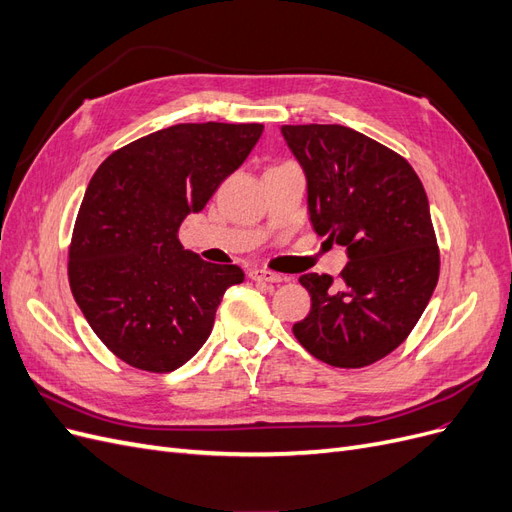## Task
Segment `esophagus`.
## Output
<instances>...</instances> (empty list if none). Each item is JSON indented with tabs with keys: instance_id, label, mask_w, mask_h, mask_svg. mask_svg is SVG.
Listing matches in <instances>:
<instances>
[{
	"instance_id": "esophagus-1",
	"label": "esophagus",
	"mask_w": 512,
	"mask_h": 512,
	"mask_svg": "<svg viewBox=\"0 0 512 512\" xmlns=\"http://www.w3.org/2000/svg\"><path fill=\"white\" fill-rule=\"evenodd\" d=\"M250 277L254 282H262V284H280L284 280L280 273H273V271H267V269H254L250 273Z\"/></svg>"
}]
</instances>
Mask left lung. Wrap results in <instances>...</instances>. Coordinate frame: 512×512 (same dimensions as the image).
<instances>
[{
	"label": "left lung",
	"instance_id": "left-lung-1",
	"mask_svg": "<svg viewBox=\"0 0 512 512\" xmlns=\"http://www.w3.org/2000/svg\"><path fill=\"white\" fill-rule=\"evenodd\" d=\"M282 136L305 173L309 222L348 256L337 282L299 277L312 309L292 333L333 367L376 363L410 335L438 284L423 183L395 151L352 128L282 126Z\"/></svg>",
	"mask_w": 512,
	"mask_h": 512
}]
</instances>
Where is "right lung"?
I'll list each match as a JSON object with an SVG mask.
<instances>
[{"instance_id": "obj_1", "label": "right lung", "mask_w": 512, "mask_h": 512, "mask_svg": "<svg viewBox=\"0 0 512 512\" xmlns=\"http://www.w3.org/2000/svg\"><path fill=\"white\" fill-rule=\"evenodd\" d=\"M260 123H179L111 153L76 218L68 277L102 344L128 365L166 374L203 348L237 265L183 250L179 228L245 162Z\"/></svg>"}]
</instances>
